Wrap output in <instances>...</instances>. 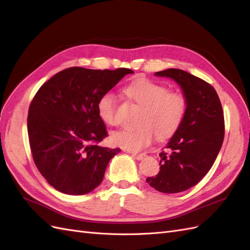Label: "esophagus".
Instances as JSON below:
<instances>
[{
    "label": "esophagus",
    "instance_id": "esophagus-1",
    "mask_svg": "<svg viewBox=\"0 0 250 250\" xmlns=\"http://www.w3.org/2000/svg\"><path fill=\"white\" fill-rule=\"evenodd\" d=\"M132 156L134 158H136L137 161H142V159H144L146 155L145 154V153H140V154H132Z\"/></svg>",
    "mask_w": 250,
    "mask_h": 250
}]
</instances>
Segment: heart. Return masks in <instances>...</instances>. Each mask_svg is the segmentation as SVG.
Here are the masks:
<instances>
[{
  "label": "heart",
  "mask_w": 250,
  "mask_h": 250,
  "mask_svg": "<svg viewBox=\"0 0 250 250\" xmlns=\"http://www.w3.org/2000/svg\"><path fill=\"white\" fill-rule=\"evenodd\" d=\"M125 95L142 107L135 129L114 132L111 142L125 150L137 152L148 146L154 135L167 139L177 132L187 111V99L184 94L152 81L139 78L125 88ZM100 119L108 125H117V101L115 95L105 92L97 102Z\"/></svg>",
  "instance_id": "obj_1"
}]
</instances>
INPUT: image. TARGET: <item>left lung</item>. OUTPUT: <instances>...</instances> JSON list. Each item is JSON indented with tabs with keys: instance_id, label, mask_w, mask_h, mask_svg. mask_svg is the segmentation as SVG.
<instances>
[{
	"instance_id": "1",
	"label": "left lung",
	"mask_w": 250,
	"mask_h": 250,
	"mask_svg": "<svg viewBox=\"0 0 250 250\" xmlns=\"http://www.w3.org/2000/svg\"><path fill=\"white\" fill-rule=\"evenodd\" d=\"M155 76L169 77L181 85L187 111L166 146L169 153H159V172L146 183L163 193H177L195 186L212 167L225 135L224 113L213 86L198 77L177 68Z\"/></svg>"
}]
</instances>
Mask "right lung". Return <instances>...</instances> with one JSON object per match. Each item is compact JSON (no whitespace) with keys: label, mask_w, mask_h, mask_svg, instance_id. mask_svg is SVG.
Masks as SVG:
<instances>
[{"label":"right lung","mask_w":250,"mask_h":250,"mask_svg":"<svg viewBox=\"0 0 250 250\" xmlns=\"http://www.w3.org/2000/svg\"><path fill=\"white\" fill-rule=\"evenodd\" d=\"M130 68L69 67L47 80L30 102L27 131L38 170L56 190L86 194L104 180L106 166L120 152L98 144L107 136L97 113L100 96Z\"/></svg>","instance_id":"obj_1"}]
</instances>
